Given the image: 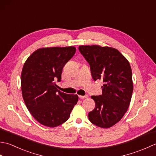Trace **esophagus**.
<instances>
[{
    "instance_id": "obj_1",
    "label": "esophagus",
    "mask_w": 156,
    "mask_h": 156,
    "mask_svg": "<svg viewBox=\"0 0 156 156\" xmlns=\"http://www.w3.org/2000/svg\"><path fill=\"white\" fill-rule=\"evenodd\" d=\"M78 97H79V98H80V99H84V98H88V96H87V95H85V96H80V95H79Z\"/></svg>"
}]
</instances>
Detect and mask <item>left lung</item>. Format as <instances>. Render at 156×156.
I'll use <instances>...</instances> for the list:
<instances>
[{
	"instance_id": "obj_1",
	"label": "left lung",
	"mask_w": 156,
	"mask_h": 156,
	"mask_svg": "<svg viewBox=\"0 0 156 156\" xmlns=\"http://www.w3.org/2000/svg\"><path fill=\"white\" fill-rule=\"evenodd\" d=\"M79 50L90 64L94 80H101L102 94L92 96L95 108L89 120L101 128H109L123 117L133 90L129 61L117 49L100 45H80Z\"/></svg>"
}]
</instances>
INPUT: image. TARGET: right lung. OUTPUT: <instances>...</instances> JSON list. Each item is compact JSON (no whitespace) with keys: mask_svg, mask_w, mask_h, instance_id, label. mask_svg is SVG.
Segmentation results:
<instances>
[{"mask_svg":"<svg viewBox=\"0 0 156 156\" xmlns=\"http://www.w3.org/2000/svg\"><path fill=\"white\" fill-rule=\"evenodd\" d=\"M76 49L69 47L42 48L25 61L21 72V91L29 111L39 123L55 127L68 120L77 94L60 92L55 80H61L62 69L74 55Z\"/></svg>","mask_w":156,"mask_h":156,"instance_id":"1","label":"right lung"}]
</instances>
